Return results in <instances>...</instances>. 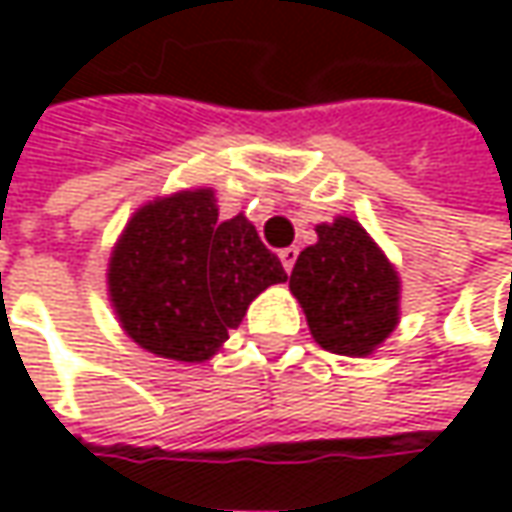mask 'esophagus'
<instances>
[{"label":"esophagus","mask_w":512,"mask_h":512,"mask_svg":"<svg viewBox=\"0 0 512 512\" xmlns=\"http://www.w3.org/2000/svg\"><path fill=\"white\" fill-rule=\"evenodd\" d=\"M279 259H282V267L290 273L293 265H296V259H299V247H285V250H279Z\"/></svg>","instance_id":"esophagus-1"}]
</instances>
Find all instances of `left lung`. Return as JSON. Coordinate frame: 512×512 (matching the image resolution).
Returning a JSON list of instances; mask_svg holds the SVG:
<instances>
[{"label": "left lung", "instance_id": "left-lung-1", "mask_svg": "<svg viewBox=\"0 0 512 512\" xmlns=\"http://www.w3.org/2000/svg\"><path fill=\"white\" fill-rule=\"evenodd\" d=\"M290 273L313 339L339 356H367L399 322V276L353 219L319 225Z\"/></svg>", "mask_w": 512, "mask_h": 512}]
</instances>
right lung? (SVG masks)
I'll use <instances>...</instances> for the list:
<instances>
[{
  "mask_svg": "<svg viewBox=\"0 0 512 512\" xmlns=\"http://www.w3.org/2000/svg\"><path fill=\"white\" fill-rule=\"evenodd\" d=\"M285 279L245 216L219 222L205 187L142 207L108 270L110 302L130 339L176 362L210 359L247 305Z\"/></svg>",
  "mask_w": 512,
  "mask_h": 512,
  "instance_id": "1",
  "label": "right lung"
}]
</instances>
